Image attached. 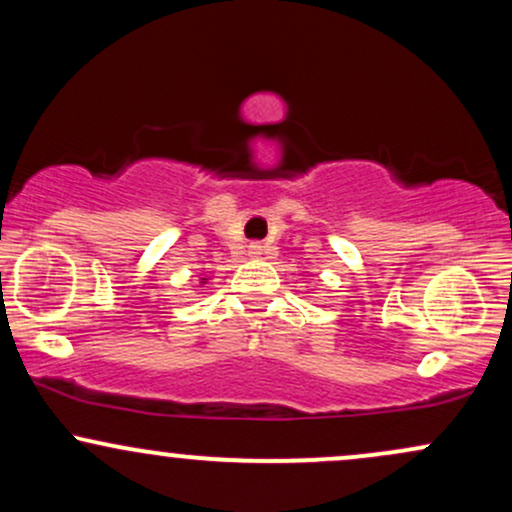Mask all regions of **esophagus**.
<instances>
[{"mask_svg": "<svg viewBox=\"0 0 512 512\" xmlns=\"http://www.w3.org/2000/svg\"><path fill=\"white\" fill-rule=\"evenodd\" d=\"M248 255H250V257H262V255H264V245H260V243H250V245H248Z\"/></svg>", "mask_w": 512, "mask_h": 512, "instance_id": "obj_1", "label": "esophagus"}]
</instances>
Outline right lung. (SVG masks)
<instances>
[{"label": "right lung", "mask_w": 512, "mask_h": 512, "mask_svg": "<svg viewBox=\"0 0 512 512\" xmlns=\"http://www.w3.org/2000/svg\"><path fill=\"white\" fill-rule=\"evenodd\" d=\"M199 284H207V279H202V281H199Z\"/></svg>", "instance_id": "right-lung-1"}]
</instances>
